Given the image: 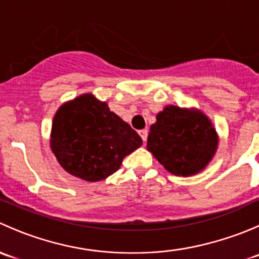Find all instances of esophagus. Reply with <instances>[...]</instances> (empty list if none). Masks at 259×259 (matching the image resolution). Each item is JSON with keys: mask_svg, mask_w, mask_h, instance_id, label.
I'll list each match as a JSON object with an SVG mask.
<instances>
[{"mask_svg": "<svg viewBox=\"0 0 259 259\" xmlns=\"http://www.w3.org/2000/svg\"><path fill=\"white\" fill-rule=\"evenodd\" d=\"M139 135H140V137H142L143 142H146V139H148V130H146V129L140 130Z\"/></svg>", "mask_w": 259, "mask_h": 259, "instance_id": "obj_1", "label": "esophagus"}]
</instances>
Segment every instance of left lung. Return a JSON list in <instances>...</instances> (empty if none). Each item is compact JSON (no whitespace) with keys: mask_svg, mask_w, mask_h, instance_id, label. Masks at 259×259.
I'll use <instances>...</instances> for the list:
<instances>
[{"mask_svg":"<svg viewBox=\"0 0 259 259\" xmlns=\"http://www.w3.org/2000/svg\"><path fill=\"white\" fill-rule=\"evenodd\" d=\"M218 143V133L202 110L166 105L150 126L146 149L169 173L190 177L207 168Z\"/></svg>","mask_w":259,"mask_h":259,"instance_id":"1","label":"left lung"}]
</instances>
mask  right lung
<instances>
[{"label":"right lung","mask_w":259,"mask_h":259,"mask_svg":"<svg viewBox=\"0 0 259 259\" xmlns=\"http://www.w3.org/2000/svg\"><path fill=\"white\" fill-rule=\"evenodd\" d=\"M50 148L65 171L86 182H100L121 166L143 144L108 103L90 93L66 101L52 120Z\"/></svg>","instance_id":"add662e5"}]
</instances>
